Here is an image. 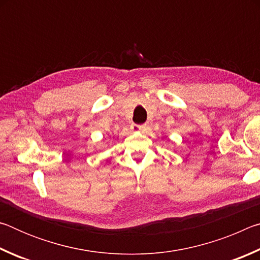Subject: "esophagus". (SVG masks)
I'll use <instances>...</instances> for the list:
<instances>
[{
    "mask_svg": "<svg viewBox=\"0 0 260 260\" xmlns=\"http://www.w3.org/2000/svg\"><path fill=\"white\" fill-rule=\"evenodd\" d=\"M133 129L135 131H140L142 132V133H148L149 131V126L147 124H142V125H134L133 126Z\"/></svg>",
    "mask_w": 260,
    "mask_h": 260,
    "instance_id": "34e87169",
    "label": "esophagus"
}]
</instances>
